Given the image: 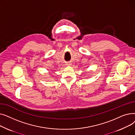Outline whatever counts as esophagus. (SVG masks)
<instances>
[{
  "label": "esophagus",
  "instance_id": "34e87169",
  "mask_svg": "<svg viewBox=\"0 0 135 135\" xmlns=\"http://www.w3.org/2000/svg\"><path fill=\"white\" fill-rule=\"evenodd\" d=\"M67 65H70V64H67Z\"/></svg>",
  "mask_w": 135,
  "mask_h": 135
}]
</instances>
